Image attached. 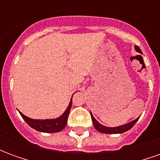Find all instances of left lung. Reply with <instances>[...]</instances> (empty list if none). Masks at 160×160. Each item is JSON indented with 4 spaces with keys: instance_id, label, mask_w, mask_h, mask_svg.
I'll return each instance as SVG.
<instances>
[{
    "instance_id": "left-lung-1",
    "label": "left lung",
    "mask_w": 160,
    "mask_h": 160,
    "mask_svg": "<svg viewBox=\"0 0 160 160\" xmlns=\"http://www.w3.org/2000/svg\"><path fill=\"white\" fill-rule=\"evenodd\" d=\"M134 48L136 49V51H138L139 53H141V50L137 45H135ZM91 118H92V121L94 128H95L98 131H99L101 133H104V134H121V133H124V132H126V131L129 130L131 128L133 127L134 124L136 123V122H137L138 119H139V118H138L137 119H135L134 121H132L129 123L124 124V125H122V126H119V127L109 128L105 127V126H103L102 124L99 123V122L94 118V117L92 116V112H91Z\"/></svg>"
}]
</instances>
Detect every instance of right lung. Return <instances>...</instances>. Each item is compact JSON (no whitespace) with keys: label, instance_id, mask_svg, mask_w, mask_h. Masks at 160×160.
Returning <instances> with one entry per match:
<instances>
[{"label":"right lung","instance_id":"obj_1","mask_svg":"<svg viewBox=\"0 0 160 160\" xmlns=\"http://www.w3.org/2000/svg\"><path fill=\"white\" fill-rule=\"evenodd\" d=\"M71 106H72V99L70 101L68 107L67 108L65 112L60 118H56V119H49V120L31 119V118L26 117L25 115H23L21 112H19V113L21 115L23 119L26 121V123L34 129L40 131V132H44V133H56V132L62 130L63 128L66 127Z\"/></svg>","mask_w":160,"mask_h":160}]
</instances>
